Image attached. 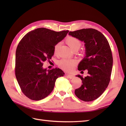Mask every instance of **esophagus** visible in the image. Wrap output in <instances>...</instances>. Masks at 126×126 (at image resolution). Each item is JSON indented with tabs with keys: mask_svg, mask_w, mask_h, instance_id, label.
<instances>
[{
	"mask_svg": "<svg viewBox=\"0 0 126 126\" xmlns=\"http://www.w3.org/2000/svg\"><path fill=\"white\" fill-rule=\"evenodd\" d=\"M66 76L70 79H73L74 77V75H70V74H67L66 75Z\"/></svg>",
	"mask_w": 126,
	"mask_h": 126,
	"instance_id": "1",
	"label": "esophagus"
}]
</instances>
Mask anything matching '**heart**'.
<instances>
[{
  "label": "heart",
  "mask_w": 126,
  "mask_h": 126,
  "mask_svg": "<svg viewBox=\"0 0 126 126\" xmlns=\"http://www.w3.org/2000/svg\"><path fill=\"white\" fill-rule=\"evenodd\" d=\"M66 43L71 48V49L74 50L79 49L81 45V43L79 40L75 37L69 36L65 40ZM60 43L56 44L54 47V53L56 54L57 52ZM77 62L74 60H69V59L63 58L58 62V65L63 70L70 71L73 70L74 66L76 64Z\"/></svg>",
  "instance_id": "heart-1"
}]
</instances>
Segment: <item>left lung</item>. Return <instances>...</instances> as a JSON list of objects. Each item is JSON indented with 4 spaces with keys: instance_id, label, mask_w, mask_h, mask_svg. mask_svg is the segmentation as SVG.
<instances>
[{
    "instance_id": "1",
    "label": "left lung",
    "mask_w": 126,
    "mask_h": 126,
    "mask_svg": "<svg viewBox=\"0 0 126 126\" xmlns=\"http://www.w3.org/2000/svg\"><path fill=\"white\" fill-rule=\"evenodd\" d=\"M69 35L84 43L85 56L78 65V70H88V75L76 76L82 80L81 87L75 90L76 96L85 102L92 101L102 94L110 79L113 57L107 39L100 31L83 29L70 31Z\"/></svg>"
}]
</instances>
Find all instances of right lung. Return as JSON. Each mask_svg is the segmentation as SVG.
I'll return each instance as SVG.
<instances>
[{
    "mask_svg": "<svg viewBox=\"0 0 126 126\" xmlns=\"http://www.w3.org/2000/svg\"><path fill=\"white\" fill-rule=\"evenodd\" d=\"M68 30L56 32L38 28L24 36L16 49L15 74L21 90L31 100L39 101L52 92L57 78L64 73L56 68H43V62L54 54V47Z\"/></svg>",
    "mask_w": 126,
    "mask_h": 126,
    "instance_id": "1",
    "label": "right lung"
}]
</instances>
